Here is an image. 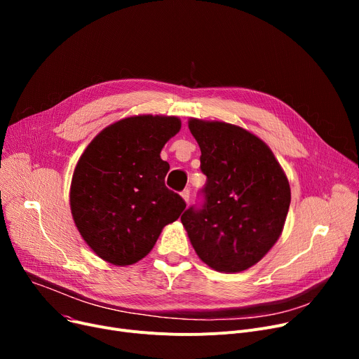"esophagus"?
Listing matches in <instances>:
<instances>
[{"label": "esophagus", "mask_w": 359, "mask_h": 359, "mask_svg": "<svg viewBox=\"0 0 359 359\" xmlns=\"http://www.w3.org/2000/svg\"><path fill=\"white\" fill-rule=\"evenodd\" d=\"M182 198H183L186 202H189V199H191V191H189V189H184V191L182 192Z\"/></svg>", "instance_id": "obj_1"}]
</instances>
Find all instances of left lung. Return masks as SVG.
I'll return each mask as SVG.
<instances>
[{"instance_id": "left-lung-1", "label": "left lung", "mask_w": 359, "mask_h": 359, "mask_svg": "<svg viewBox=\"0 0 359 359\" xmlns=\"http://www.w3.org/2000/svg\"><path fill=\"white\" fill-rule=\"evenodd\" d=\"M206 183L182 224L198 256L215 271L253 266L279 238L290 210L285 173L268 145L246 129L189 121Z\"/></svg>"}]
</instances>
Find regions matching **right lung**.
<instances>
[{"label":"right lung","instance_id":"right-lung-1","mask_svg":"<svg viewBox=\"0 0 359 359\" xmlns=\"http://www.w3.org/2000/svg\"><path fill=\"white\" fill-rule=\"evenodd\" d=\"M179 129L175 116L126 118L103 129L83 153L71 183V212L86 243L106 262H138L186 208L165 186L170 165L160 157Z\"/></svg>","mask_w":359,"mask_h":359}]
</instances>
